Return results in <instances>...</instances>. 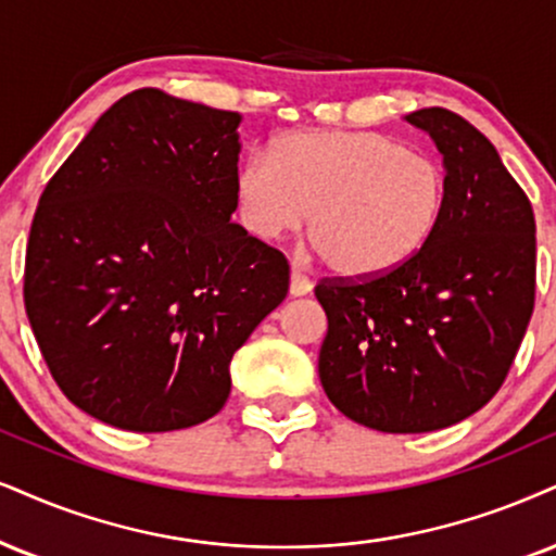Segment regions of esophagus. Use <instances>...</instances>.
<instances>
[{
	"mask_svg": "<svg viewBox=\"0 0 556 556\" xmlns=\"http://www.w3.org/2000/svg\"><path fill=\"white\" fill-rule=\"evenodd\" d=\"M291 296H306V293L312 291V280L304 276V273L299 270V267H293L291 270Z\"/></svg>",
	"mask_w": 556,
	"mask_h": 556,
	"instance_id": "esophagus-1",
	"label": "esophagus"
}]
</instances>
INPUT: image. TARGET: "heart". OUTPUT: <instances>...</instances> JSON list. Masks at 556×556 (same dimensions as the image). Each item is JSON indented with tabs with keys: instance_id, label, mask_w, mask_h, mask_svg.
<instances>
[{
	"instance_id": "b5f03b06",
	"label": "heart",
	"mask_w": 556,
	"mask_h": 556,
	"mask_svg": "<svg viewBox=\"0 0 556 556\" xmlns=\"http://www.w3.org/2000/svg\"><path fill=\"white\" fill-rule=\"evenodd\" d=\"M239 222L252 237L293 235L309 216L314 250L340 276L374 278L415 257L443 214L433 156L374 131H296L237 167Z\"/></svg>"
}]
</instances>
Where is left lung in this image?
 <instances>
[{
	"label": "left lung",
	"mask_w": 556,
	"mask_h": 556,
	"mask_svg": "<svg viewBox=\"0 0 556 556\" xmlns=\"http://www.w3.org/2000/svg\"><path fill=\"white\" fill-rule=\"evenodd\" d=\"M443 154L433 237L374 278H325V394L381 433H430L482 409L503 387L533 314L536 222L497 149L462 115H407Z\"/></svg>",
	"instance_id": "obj_1"
}]
</instances>
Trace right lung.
Masks as SVG:
<instances>
[{"instance_id": "add662e5", "label": "right lung", "mask_w": 556, "mask_h": 556, "mask_svg": "<svg viewBox=\"0 0 556 556\" xmlns=\"http://www.w3.org/2000/svg\"><path fill=\"white\" fill-rule=\"evenodd\" d=\"M242 115L143 87L40 195L25 312L53 381L136 433L214 417L229 363L289 293V260L231 224Z\"/></svg>"}]
</instances>
